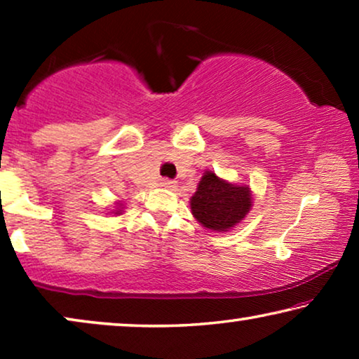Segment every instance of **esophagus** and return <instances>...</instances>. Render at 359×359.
Returning <instances> with one entry per match:
<instances>
[{"instance_id":"obj_1","label":"esophagus","mask_w":359,"mask_h":359,"mask_svg":"<svg viewBox=\"0 0 359 359\" xmlns=\"http://www.w3.org/2000/svg\"><path fill=\"white\" fill-rule=\"evenodd\" d=\"M160 184L163 186V188H166V189H173V188H176V181L170 180V178H161V180H160Z\"/></svg>"}]
</instances>
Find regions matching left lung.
<instances>
[{
	"mask_svg": "<svg viewBox=\"0 0 359 359\" xmlns=\"http://www.w3.org/2000/svg\"><path fill=\"white\" fill-rule=\"evenodd\" d=\"M252 208V198L247 186H233L215 176L204 173L193 198L191 210L205 229L225 230L238 224Z\"/></svg>",
	"mask_w": 359,
	"mask_h": 359,
	"instance_id": "1",
	"label": "left lung"
}]
</instances>
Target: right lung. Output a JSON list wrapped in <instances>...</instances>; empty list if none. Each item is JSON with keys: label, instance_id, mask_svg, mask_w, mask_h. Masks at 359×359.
I'll list each match as a JSON object with an SVG mask.
<instances>
[{"label": "right lung", "instance_id": "1", "mask_svg": "<svg viewBox=\"0 0 359 359\" xmlns=\"http://www.w3.org/2000/svg\"><path fill=\"white\" fill-rule=\"evenodd\" d=\"M116 214H117V212H116Z\"/></svg>", "mask_w": 359, "mask_h": 359}]
</instances>
